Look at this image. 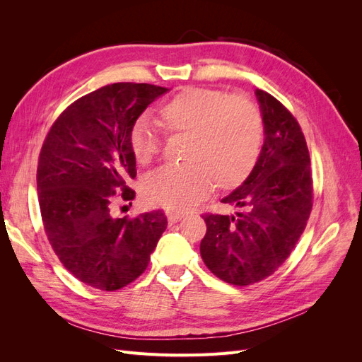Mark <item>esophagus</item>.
<instances>
[{
    "instance_id": "34e87169",
    "label": "esophagus",
    "mask_w": 362,
    "mask_h": 362,
    "mask_svg": "<svg viewBox=\"0 0 362 362\" xmlns=\"http://www.w3.org/2000/svg\"><path fill=\"white\" fill-rule=\"evenodd\" d=\"M168 216V221H169V223L172 225V223H177V222H180L181 221V218L184 217V214L182 213H168L166 214Z\"/></svg>"
}]
</instances>
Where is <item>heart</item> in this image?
Here are the masks:
<instances>
[{"label": "heart", "mask_w": 362, "mask_h": 362, "mask_svg": "<svg viewBox=\"0 0 362 362\" xmlns=\"http://www.w3.org/2000/svg\"><path fill=\"white\" fill-rule=\"evenodd\" d=\"M160 122L168 133L187 134L180 166H161L148 173L141 190L151 204L184 211L206 198L216 182L221 189L242 184L258 161L262 120L245 98L214 89L190 87L160 107ZM158 137L145 120L129 131V149L139 164L157 156Z\"/></svg>", "instance_id": "obj_1"}]
</instances>
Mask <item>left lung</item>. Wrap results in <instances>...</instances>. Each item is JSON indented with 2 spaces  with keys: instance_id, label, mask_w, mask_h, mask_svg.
<instances>
[{
  "instance_id": "8db88e82",
  "label": "left lung",
  "mask_w": 362,
  "mask_h": 362,
  "mask_svg": "<svg viewBox=\"0 0 362 362\" xmlns=\"http://www.w3.org/2000/svg\"><path fill=\"white\" fill-rule=\"evenodd\" d=\"M255 96L264 144L254 170L222 199L242 211L204 216L201 257L233 286L270 276L291 254L313 206L310 152L298 120L270 93L257 89Z\"/></svg>"
}]
</instances>
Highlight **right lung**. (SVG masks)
Instances as JSON below:
<instances>
[{
    "instance_id": "right-lung-1",
    "label": "right lung",
    "mask_w": 362,
    "mask_h": 362,
    "mask_svg": "<svg viewBox=\"0 0 362 362\" xmlns=\"http://www.w3.org/2000/svg\"><path fill=\"white\" fill-rule=\"evenodd\" d=\"M170 89L115 83L81 96L51 127L37 166V193L49 243L72 275L115 291L137 279L168 226L163 211L115 217L116 198L133 201L136 177L129 131Z\"/></svg>"
}]
</instances>
